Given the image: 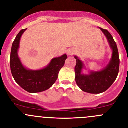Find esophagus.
Returning <instances> with one entry per match:
<instances>
[{"label":"esophagus","instance_id":"esophagus-1","mask_svg":"<svg viewBox=\"0 0 128 128\" xmlns=\"http://www.w3.org/2000/svg\"><path fill=\"white\" fill-rule=\"evenodd\" d=\"M74 53H75V51H74L73 49H70V50H68L67 51V54H68V55H69V56L73 55Z\"/></svg>","mask_w":128,"mask_h":128}]
</instances>
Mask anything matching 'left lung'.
I'll return each instance as SVG.
<instances>
[{
    "mask_svg": "<svg viewBox=\"0 0 128 128\" xmlns=\"http://www.w3.org/2000/svg\"><path fill=\"white\" fill-rule=\"evenodd\" d=\"M105 35L112 50V56L108 64L100 71H90L89 74L82 73L84 68V63L76 56V65L74 68L75 81L77 86L84 92L91 94H100L106 91L114 82L119 70L120 60L117 44L112 36L106 29L100 28Z\"/></svg>",
    "mask_w": 128,
    "mask_h": 128,
    "instance_id": "8db88e82",
    "label": "left lung"
}]
</instances>
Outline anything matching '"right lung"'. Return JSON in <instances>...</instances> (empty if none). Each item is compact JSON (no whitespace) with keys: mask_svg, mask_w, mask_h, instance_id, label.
Here are the masks:
<instances>
[{"mask_svg":"<svg viewBox=\"0 0 128 128\" xmlns=\"http://www.w3.org/2000/svg\"><path fill=\"white\" fill-rule=\"evenodd\" d=\"M26 29L20 31L12 42L10 56V67L12 75L16 82L22 88L30 93L44 91L50 88L58 78L60 69L64 66L67 56L54 58L46 68L40 70L25 68L18 55L20 41Z\"/></svg>","mask_w":128,"mask_h":128,"instance_id":"obj_1","label":"right lung"}]
</instances>
